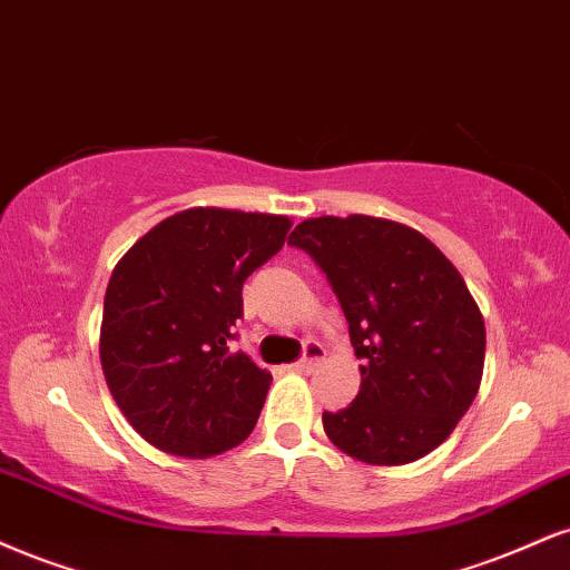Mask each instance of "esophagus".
Returning a JSON list of instances; mask_svg holds the SVG:
<instances>
[{
    "mask_svg": "<svg viewBox=\"0 0 570 570\" xmlns=\"http://www.w3.org/2000/svg\"><path fill=\"white\" fill-rule=\"evenodd\" d=\"M324 355H326V351L318 345V342H305L303 358L294 363V368H297V372H313V368L324 361Z\"/></svg>",
    "mask_w": 570,
    "mask_h": 570,
    "instance_id": "34e87169",
    "label": "esophagus"
}]
</instances>
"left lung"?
I'll return each instance as SVG.
<instances>
[{"label":"left lung","instance_id":"left-lung-1","mask_svg":"<svg viewBox=\"0 0 570 570\" xmlns=\"http://www.w3.org/2000/svg\"><path fill=\"white\" fill-rule=\"evenodd\" d=\"M289 244L326 273L363 361L351 406L324 411L328 441L366 464H409L468 414L483 376L485 326L438 246L390 219L313 217Z\"/></svg>","mask_w":570,"mask_h":570}]
</instances>
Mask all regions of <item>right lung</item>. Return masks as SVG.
<instances>
[{
    "label": "right lung",
    "mask_w": 570,
    "mask_h": 570,
    "mask_svg": "<svg viewBox=\"0 0 570 570\" xmlns=\"http://www.w3.org/2000/svg\"><path fill=\"white\" fill-rule=\"evenodd\" d=\"M289 228L281 215L185 209L114 267L102 303V374L150 445L207 459L255 430L273 376L230 342L244 281L284 246Z\"/></svg>",
    "instance_id": "1"
}]
</instances>
